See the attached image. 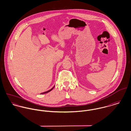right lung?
<instances>
[{
	"instance_id": "obj_1",
	"label": "right lung",
	"mask_w": 131,
	"mask_h": 131,
	"mask_svg": "<svg viewBox=\"0 0 131 131\" xmlns=\"http://www.w3.org/2000/svg\"><path fill=\"white\" fill-rule=\"evenodd\" d=\"M54 87V86L52 88H51L50 90H48V91H46V92H43V93H42L41 94H45L47 93H48V92H50V91H51L53 89V88Z\"/></svg>"
}]
</instances>
